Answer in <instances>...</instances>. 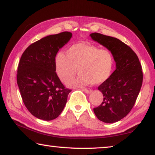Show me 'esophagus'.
Masks as SVG:
<instances>
[{
    "label": "esophagus",
    "mask_w": 155,
    "mask_h": 155,
    "mask_svg": "<svg viewBox=\"0 0 155 155\" xmlns=\"http://www.w3.org/2000/svg\"><path fill=\"white\" fill-rule=\"evenodd\" d=\"M82 90L84 92L87 93V94H90V92H92V90H87V89H82Z\"/></svg>",
    "instance_id": "esophagus-1"
}]
</instances>
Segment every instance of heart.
Here are the masks:
<instances>
[{"mask_svg":"<svg viewBox=\"0 0 155 155\" xmlns=\"http://www.w3.org/2000/svg\"><path fill=\"white\" fill-rule=\"evenodd\" d=\"M114 65V58L110 51L100 49L85 42L71 46L67 56L59 53L56 57V73L61 81L68 83L75 78L77 72L80 74L68 84L72 87L104 83L111 76Z\"/></svg>","mask_w":155,"mask_h":155,"instance_id":"b5f03b06","label":"heart"}]
</instances>
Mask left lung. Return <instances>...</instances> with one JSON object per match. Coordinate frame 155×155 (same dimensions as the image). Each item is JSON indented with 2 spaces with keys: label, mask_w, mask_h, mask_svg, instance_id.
<instances>
[{
  "label": "left lung",
  "mask_w": 155,
  "mask_h": 155,
  "mask_svg": "<svg viewBox=\"0 0 155 155\" xmlns=\"http://www.w3.org/2000/svg\"><path fill=\"white\" fill-rule=\"evenodd\" d=\"M92 40L113 54L116 70L99 86L104 99L94 114L101 121L113 124L128 115L134 106L143 84V72L138 57L126 44L115 37L92 33Z\"/></svg>",
  "instance_id": "8db88e82"
}]
</instances>
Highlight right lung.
<instances>
[{"label": "right lung", "mask_w": 155, "mask_h": 155, "mask_svg": "<svg viewBox=\"0 0 155 155\" xmlns=\"http://www.w3.org/2000/svg\"><path fill=\"white\" fill-rule=\"evenodd\" d=\"M72 36L68 31L48 35L31 44L21 56L17 82L25 107L39 119H55L66 104L71 90L57 75L56 56Z\"/></svg>", "instance_id": "obj_1"}]
</instances>
